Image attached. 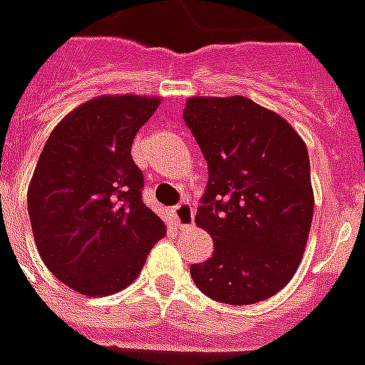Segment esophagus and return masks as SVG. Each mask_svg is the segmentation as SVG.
I'll return each mask as SVG.
<instances>
[{"label": "esophagus", "mask_w": 365, "mask_h": 365, "mask_svg": "<svg viewBox=\"0 0 365 365\" xmlns=\"http://www.w3.org/2000/svg\"><path fill=\"white\" fill-rule=\"evenodd\" d=\"M173 215H175V220H177L178 228H188V226H192L195 222V208L192 205L188 202V200H182V202H178L177 207L173 208Z\"/></svg>", "instance_id": "obj_1"}]
</instances>
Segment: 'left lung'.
Wrapping results in <instances>:
<instances>
[{"label":"left lung","mask_w":365,"mask_h":365,"mask_svg":"<svg viewBox=\"0 0 365 365\" xmlns=\"http://www.w3.org/2000/svg\"><path fill=\"white\" fill-rule=\"evenodd\" d=\"M182 119L208 165L195 220L215 242L190 276L218 302H262L302 260L314 215L308 149L280 115L238 95L192 97Z\"/></svg>","instance_id":"obj_1"}]
</instances>
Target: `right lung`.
Instances as JSON below:
<instances>
[{
	"instance_id": "1",
	"label": "right lung",
	"mask_w": 365,
	"mask_h": 365,
	"mask_svg": "<svg viewBox=\"0 0 365 365\" xmlns=\"http://www.w3.org/2000/svg\"><path fill=\"white\" fill-rule=\"evenodd\" d=\"M157 107V97H97L71 110L39 155L27 190L35 245L53 276L85 296L127 288L167 235L130 157Z\"/></svg>"
}]
</instances>
